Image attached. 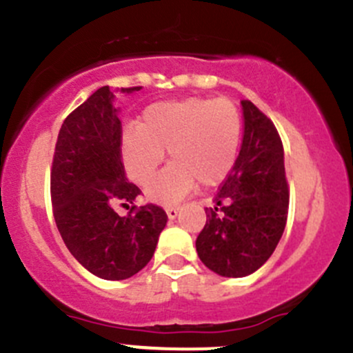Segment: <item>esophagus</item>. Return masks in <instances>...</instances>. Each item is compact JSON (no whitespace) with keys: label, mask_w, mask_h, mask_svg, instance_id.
<instances>
[{"label":"esophagus","mask_w":353,"mask_h":353,"mask_svg":"<svg viewBox=\"0 0 353 353\" xmlns=\"http://www.w3.org/2000/svg\"><path fill=\"white\" fill-rule=\"evenodd\" d=\"M165 213H167V216H169V218H176L177 214H179V208H177V206H167Z\"/></svg>","instance_id":"obj_1"}]
</instances>
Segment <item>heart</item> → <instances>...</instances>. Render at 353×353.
Segmentation results:
<instances>
[{
	"instance_id": "1",
	"label": "heart",
	"mask_w": 353,
	"mask_h": 353,
	"mask_svg": "<svg viewBox=\"0 0 353 353\" xmlns=\"http://www.w3.org/2000/svg\"><path fill=\"white\" fill-rule=\"evenodd\" d=\"M240 139L242 117L232 99L186 98L148 106L140 127L125 130L121 152L130 177L145 186L169 150L174 162L148 186V196L174 201L198 181L220 184L235 164Z\"/></svg>"
}]
</instances>
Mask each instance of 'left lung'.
Masks as SVG:
<instances>
[{"label":"left lung","instance_id":"left-lung-1","mask_svg":"<svg viewBox=\"0 0 353 353\" xmlns=\"http://www.w3.org/2000/svg\"><path fill=\"white\" fill-rule=\"evenodd\" d=\"M245 132L240 154L205 208L206 225L196 250L208 269L223 277L255 272L283 236L289 208L284 148L272 120L242 101Z\"/></svg>","mask_w":353,"mask_h":353}]
</instances>
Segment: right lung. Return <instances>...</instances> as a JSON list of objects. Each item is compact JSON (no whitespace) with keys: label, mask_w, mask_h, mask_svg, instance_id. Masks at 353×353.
Listing matches in <instances>:
<instances>
[{"label":"right lung","mask_w":353,"mask_h":353,"mask_svg":"<svg viewBox=\"0 0 353 353\" xmlns=\"http://www.w3.org/2000/svg\"><path fill=\"white\" fill-rule=\"evenodd\" d=\"M111 101L113 92L103 86L64 120L52 159L50 198L55 225L76 261L101 279L121 281L150 262L167 214L152 203L132 206L127 216L113 210L142 191L125 177L123 132Z\"/></svg>","instance_id":"add662e5"}]
</instances>
